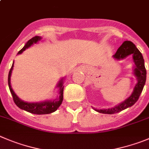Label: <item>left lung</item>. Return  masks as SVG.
Instances as JSON below:
<instances>
[{"label":"left lung","instance_id":"8db88e82","mask_svg":"<svg viewBox=\"0 0 149 149\" xmlns=\"http://www.w3.org/2000/svg\"><path fill=\"white\" fill-rule=\"evenodd\" d=\"M130 54H132L133 61L134 63L133 74L137 79V84L134 88L132 95L127 99H125L123 102L112 108L100 109L93 108V109H95L97 112L108 114H115L127 108L131 107L138 100L139 97L143 91V87L146 84V70L145 68L144 59H143L141 52L137 49V48L132 42L129 40H125L118 48L117 52L112 57L117 61H120V60L127 58Z\"/></svg>","mask_w":149,"mask_h":149}]
</instances>
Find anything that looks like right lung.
I'll return each mask as SVG.
<instances>
[{
  "label": "right lung",
  "mask_w": 149,
  "mask_h": 149,
  "mask_svg": "<svg viewBox=\"0 0 149 149\" xmlns=\"http://www.w3.org/2000/svg\"><path fill=\"white\" fill-rule=\"evenodd\" d=\"M41 39L42 38L40 36H35L34 38H32V39H30L24 45V47L22 48L18 52L17 54H22V53L24 52V51H25L26 49L29 48L30 46H32L34 43H37L38 42H39ZM13 67H14V61H13L12 67H11L10 71L9 72L8 85H9V90H10V92L12 95V97H13V100H14L15 103L17 107L20 108V109H23L24 111H26L28 112L35 114H50V113H52L54 111H55L59 108V106L62 103L63 99L64 77H62L59 80L57 86H56L58 88V89H59V96L56 98V99L46 100H44V101L36 102V103H29V102L24 101L20 98H19L17 97V95L15 93V91H13V89H12V86H11V75H12Z\"/></svg>",
  "instance_id": "obj_1"
}]
</instances>
